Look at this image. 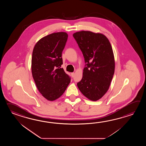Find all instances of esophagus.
<instances>
[{"mask_svg":"<svg viewBox=\"0 0 146 146\" xmlns=\"http://www.w3.org/2000/svg\"><path fill=\"white\" fill-rule=\"evenodd\" d=\"M71 74H72V77H74V72H72V73H71Z\"/></svg>","mask_w":146,"mask_h":146,"instance_id":"34e87169","label":"esophagus"}]
</instances>
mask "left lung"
<instances>
[{
  "label": "left lung",
  "instance_id": "1",
  "mask_svg": "<svg viewBox=\"0 0 146 146\" xmlns=\"http://www.w3.org/2000/svg\"><path fill=\"white\" fill-rule=\"evenodd\" d=\"M86 63L77 86L89 99L96 101L108 91L115 70L111 45L103 34L82 31L73 34Z\"/></svg>",
  "mask_w": 146,
  "mask_h": 146
}]
</instances>
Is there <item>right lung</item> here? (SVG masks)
I'll use <instances>...</instances> for the list:
<instances>
[{
  "label": "right lung",
  "mask_w": 146,
  "mask_h": 146,
  "mask_svg": "<svg viewBox=\"0 0 146 146\" xmlns=\"http://www.w3.org/2000/svg\"><path fill=\"white\" fill-rule=\"evenodd\" d=\"M67 38L66 32L49 34L38 40L33 50L32 76L37 89L49 101L61 96L70 82V77L60 68Z\"/></svg>",
  "instance_id": "obj_1"
}]
</instances>
